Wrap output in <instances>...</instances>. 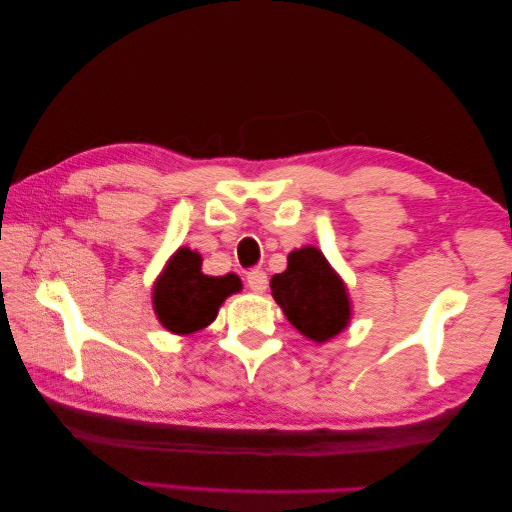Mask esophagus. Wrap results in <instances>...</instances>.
Returning <instances> with one entry per match:
<instances>
[{
    "label": "esophagus",
    "instance_id": "34e87169",
    "mask_svg": "<svg viewBox=\"0 0 512 512\" xmlns=\"http://www.w3.org/2000/svg\"><path fill=\"white\" fill-rule=\"evenodd\" d=\"M247 286H249V290H254V292H258V295H263V292L267 290V276H265V272L263 270L249 272L247 274Z\"/></svg>",
    "mask_w": 512,
    "mask_h": 512
}]
</instances>
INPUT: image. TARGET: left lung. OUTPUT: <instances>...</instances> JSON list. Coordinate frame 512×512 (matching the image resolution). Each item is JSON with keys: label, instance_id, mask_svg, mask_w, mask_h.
<instances>
[{"label": "left lung", "instance_id": "left-lung-1", "mask_svg": "<svg viewBox=\"0 0 512 512\" xmlns=\"http://www.w3.org/2000/svg\"><path fill=\"white\" fill-rule=\"evenodd\" d=\"M270 288L288 322L315 345L329 342L351 322L347 283L313 245L290 251L286 272L274 274Z\"/></svg>", "mask_w": 512, "mask_h": 512}]
</instances>
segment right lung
<instances>
[{"label": "right lung", "mask_w": 512, "mask_h": 512, "mask_svg": "<svg viewBox=\"0 0 512 512\" xmlns=\"http://www.w3.org/2000/svg\"><path fill=\"white\" fill-rule=\"evenodd\" d=\"M242 290L238 274L208 276L201 272V254L179 247L167 258L152 288L156 320L174 335H190L213 324L226 297Z\"/></svg>", "instance_id": "right-lung-1"}]
</instances>
